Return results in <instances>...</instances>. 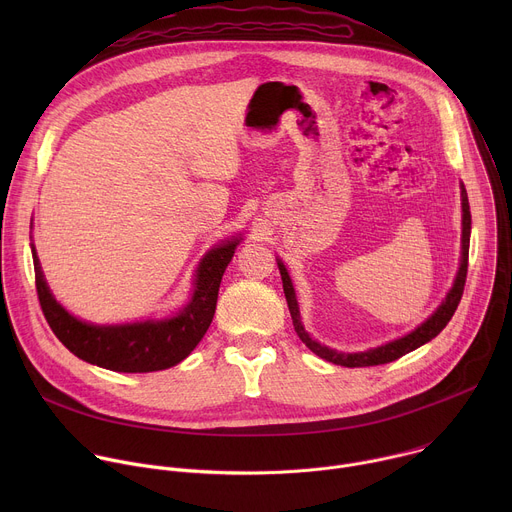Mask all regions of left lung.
I'll use <instances>...</instances> for the list:
<instances>
[{"label":"left lung","instance_id":"left-lung-1","mask_svg":"<svg viewBox=\"0 0 512 512\" xmlns=\"http://www.w3.org/2000/svg\"><path fill=\"white\" fill-rule=\"evenodd\" d=\"M472 225V214H470V204H468V194H466V188L462 184V263H460V271L456 275V281H454V287L450 289V294L446 296V300L442 302V306L435 310V314L431 318H427L421 326H417L411 334L399 338V340H393L389 344H383V346H377V348H371V350H364V352H352V354H342V352H336L328 346H322L318 344L316 340L310 338V334L304 330V324L300 320V308H298V300H296V291H294V285H291V279L287 275V269L281 261H277L279 265V273H281V281H283V294H285V300H287V308H289V314H291V320H294V328L300 336V340L314 352L318 354L320 358L328 360V362H334V364H340V367H348V369H354V367H377V364H387V362H393L397 358H401L403 354L419 348L421 344L429 342L431 338H435L437 334H440L448 322L452 320L460 300H462V294H464V285H466V273H468V251H470V227Z\"/></svg>","mask_w":512,"mask_h":512}]
</instances>
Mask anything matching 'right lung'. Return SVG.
Returning <instances> with one entry per match:
<instances>
[{
    "label": "right lung",
    "mask_w": 512,
    "mask_h": 512,
    "mask_svg": "<svg viewBox=\"0 0 512 512\" xmlns=\"http://www.w3.org/2000/svg\"><path fill=\"white\" fill-rule=\"evenodd\" d=\"M239 239L214 247L200 261L190 304L174 318L123 326H93L70 316L50 294L32 247L36 291L42 314L56 338L75 356L117 373H152L184 360L206 334L218 300L223 273Z\"/></svg>",
    "instance_id": "add662e5"
}]
</instances>
